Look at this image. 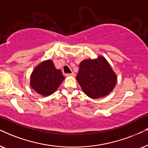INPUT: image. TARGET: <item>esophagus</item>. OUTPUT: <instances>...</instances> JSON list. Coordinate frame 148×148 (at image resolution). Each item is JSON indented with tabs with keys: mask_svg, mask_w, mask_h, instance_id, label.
Here are the masks:
<instances>
[{
	"mask_svg": "<svg viewBox=\"0 0 148 148\" xmlns=\"http://www.w3.org/2000/svg\"><path fill=\"white\" fill-rule=\"evenodd\" d=\"M66 76H73V77H74V76H76V74H74V72H72V73H71V74H66Z\"/></svg>",
	"mask_w": 148,
	"mask_h": 148,
	"instance_id": "obj_1",
	"label": "esophagus"
}]
</instances>
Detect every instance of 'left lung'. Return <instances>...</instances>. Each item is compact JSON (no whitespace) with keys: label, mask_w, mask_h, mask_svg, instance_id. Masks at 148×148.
<instances>
[{"label":"left lung","mask_w":148,"mask_h":148,"mask_svg":"<svg viewBox=\"0 0 148 148\" xmlns=\"http://www.w3.org/2000/svg\"><path fill=\"white\" fill-rule=\"evenodd\" d=\"M76 80L89 98L98 99L109 94L117 83V75L103 56L85 59L79 65Z\"/></svg>","instance_id":"obj_1"}]
</instances>
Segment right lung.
Returning <instances> with one entry per match:
<instances>
[{"instance_id":"1","label":"right lung","mask_w":148,"mask_h":148,"mask_svg":"<svg viewBox=\"0 0 148 148\" xmlns=\"http://www.w3.org/2000/svg\"><path fill=\"white\" fill-rule=\"evenodd\" d=\"M65 79L61 70L55 68L50 59L42 61L31 73L30 85L32 89L43 96L52 95Z\"/></svg>"}]
</instances>
